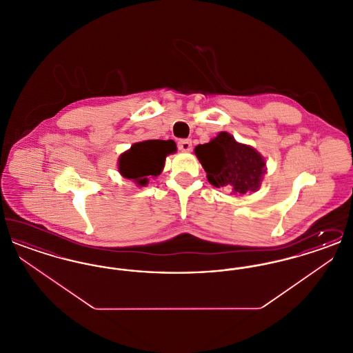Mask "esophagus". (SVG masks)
<instances>
[{"instance_id": "1", "label": "esophagus", "mask_w": 353, "mask_h": 353, "mask_svg": "<svg viewBox=\"0 0 353 353\" xmlns=\"http://www.w3.org/2000/svg\"><path fill=\"white\" fill-rule=\"evenodd\" d=\"M177 147L181 152H190L192 151V140L189 139H183L177 143Z\"/></svg>"}]
</instances>
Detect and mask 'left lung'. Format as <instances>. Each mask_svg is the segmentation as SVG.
<instances>
[{"label": "left lung", "instance_id": "obj_1", "mask_svg": "<svg viewBox=\"0 0 353 353\" xmlns=\"http://www.w3.org/2000/svg\"><path fill=\"white\" fill-rule=\"evenodd\" d=\"M208 181L216 188H225L234 194H245L259 189L266 161L250 145L235 141L228 132H219L206 144L194 150Z\"/></svg>", "mask_w": 353, "mask_h": 353}]
</instances>
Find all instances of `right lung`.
Returning a JSON list of instances; mask_svg holds the SVG:
<instances>
[{
	"instance_id": "right-lung-1",
	"label": "right lung",
	"mask_w": 353,
	"mask_h": 353,
	"mask_svg": "<svg viewBox=\"0 0 353 353\" xmlns=\"http://www.w3.org/2000/svg\"><path fill=\"white\" fill-rule=\"evenodd\" d=\"M176 152L173 140H147L134 145L119 157V172L123 177L134 180L140 186L148 184V176H159L165 157Z\"/></svg>"
}]
</instances>
